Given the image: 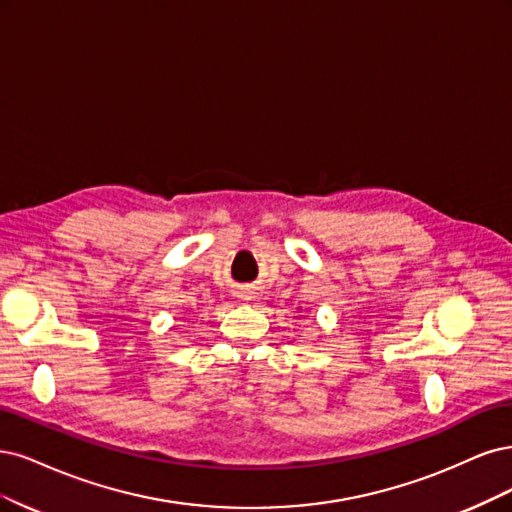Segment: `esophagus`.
Masks as SVG:
<instances>
[{
	"instance_id": "obj_1",
	"label": "esophagus",
	"mask_w": 512,
	"mask_h": 512,
	"mask_svg": "<svg viewBox=\"0 0 512 512\" xmlns=\"http://www.w3.org/2000/svg\"><path fill=\"white\" fill-rule=\"evenodd\" d=\"M244 300H249V298H244Z\"/></svg>"
}]
</instances>
